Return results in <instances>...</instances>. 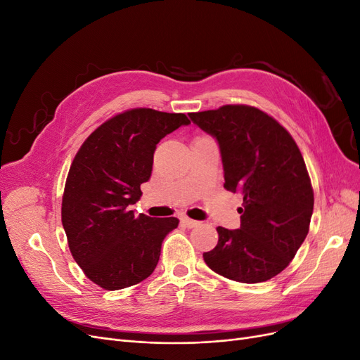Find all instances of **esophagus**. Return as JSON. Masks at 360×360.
Returning a JSON list of instances; mask_svg holds the SVG:
<instances>
[{"label": "esophagus", "mask_w": 360, "mask_h": 360, "mask_svg": "<svg viewBox=\"0 0 360 360\" xmlns=\"http://www.w3.org/2000/svg\"><path fill=\"white\" fill-rule=\"evenodd\" d=\"M181 224H183L184 226H188V228H195V226H198V225H200V222H198V221L189 219V217H181Z\"/></svg>", "instance_id": "1"}]
</instances>
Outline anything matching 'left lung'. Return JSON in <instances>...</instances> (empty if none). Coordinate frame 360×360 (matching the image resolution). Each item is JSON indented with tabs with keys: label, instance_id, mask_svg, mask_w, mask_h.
<instances>
[{
	"label": "left lung",
	"instance_id": "obj_1",
	"mask_svg": "<svg viewBox=\"0 0 360 360\" xmlns=\"http://www.w3.org/2000/svg\"><path fill=\"white\" fill-rule=\"evenodd\" d=\"M192 123L221 150L224 188L243 195L240 228L217 226L204 261L245 284L271 279L296 255L309 231L314 192L297 144L275 118L246 105L192 112Z\"/></svg>",
	"mask_w": 360,
	"mask_h": 360
}]
</instances>
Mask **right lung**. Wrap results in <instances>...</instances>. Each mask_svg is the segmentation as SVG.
I'll return each instance as SVG.
<instances>
[{"mask_svg":"<svg viewBox=\"0 0 360 360\" xmlns=\"http://www.w3.org/2000/svg\"><path fill=\"white\" fill-rule=\"evenodd\" d=\"M188 124L184 114L138 108L97 127L76 153L61 221L75 261L94 284L114 291L153 274L163 238L179 219L135 216L130 205L151 177L159 141Z\"/></svg>","mask_w":360,"mask_h":360,"instance_id":"right-lung-1","label":"right lung"}]
</instances>
